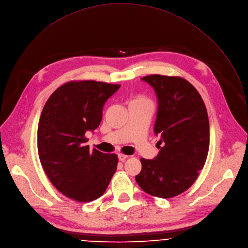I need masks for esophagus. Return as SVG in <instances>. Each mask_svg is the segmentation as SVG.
<instances>
[{"instance_id":"34e87169","label":"esophagus","mask_w":248,"mask_h":248,"mask_svg":"<svg viewBox=\"0 0 248 248\" xmlns=\"http://www.w3.org/2000/svg\"><path fill=\"white\" fill-rule=\"evenodd\" d=\"M118 158L120 161H125L128 158V155H126L124 154H118Z\"/></svg>"}]
</instances>
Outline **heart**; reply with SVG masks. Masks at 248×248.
I'll use <instances>...</instances> for the list:
<instances>
[{
    "mask_svg": "<svg viewBox=\"0 0 248 248\" xmlns=\"http://www.w3.org/2000/svg\"><path fill=\"white\" fill-rule=\"evenodd\" d=\"M133 102H150V100L144 96H137L136 98H134Z\"/></svg>",
    "mask_w": 248,
    "mask_h": 248,
    "instance_id": "b5f03b06",
    "label": "heart"
}]
</instances>
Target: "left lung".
<instances>
[{
    "label": "left lung",
    "instance_id": "1",
    "mask_svg": "<svg viewBox=\"0 0 248 248\" xmlns=\"http://www.w3.org/2000/svg\"><path fill=\"white\" fill-rule=\"evenodd\" d=\"M141 79L154 87L158 98L155 133L162 146L154 160L140 158L136 182L148 194L171 199L190 187L205 164L208 114L202 95L186 79L159 74Z\"/></svg>",
    "mask_w": 248,
    "mask_h": 248
}]
</instances>
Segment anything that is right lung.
Instances as JSON below:
<instances>
[{
    "instance_id": "right-lung-1",
    "label": "right lung",
    "mask_w": 248,
    "mask_h": 248,
    "mask_svg": "<svg viewBox=\"0 0 248 248\" xmlns=\"http://www.w3.org/2000/svg\"><path fill=\"white\" fill-rule=\"evenodd\" d=\"M119 87L69 81L51 94L42 110L37 132L42 167L54 186L72 201L101 197L117 169V155L91 151L85 134L100 125L105 103Z\"/></svg>"
}]
</instances>
